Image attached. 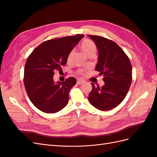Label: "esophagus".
I'll return each instance as SVG.
<instances>
[{
	"instance_id": "obj_1",
	"label": "esophagus",
	"mask_w": 157,
	"mask_h": 157,
	"mask_svg": "<svg viewBox=\"0 0 157 157\" xmlns=\"http://www.w3.org/2000/svg\"><path fill=\"white\" fill-rule=\"evenodd\" d=\"M84 82V80H81V79H78L77 81V84H81Z\"/></svg>"
}]
</instances>
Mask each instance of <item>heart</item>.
I'll list each match as a JSON object with an SVG mask.
<instances>
[{
  "label": "heart",
  "instance_id": "1",
  "mask_svg": "<svg viewBox=\"0 0 157 157\" xmlns=\"http://www.w3.org/2000/svg\"><path fill=\"white\" fill-rule=\"evenodd\" d=\"M80 47L81 49L86 55H88L91 53H96L97 50V46L94 42L90 40V39H85L80 44ZM73 53V51H71L69 54L67 56V61H69L71 60V54ZM77 74L78 75H85V70L84 69H79L77 71Z\"/></svg>",
  "mask_w": 157,
  "mask_h": 157
}]
</instances>
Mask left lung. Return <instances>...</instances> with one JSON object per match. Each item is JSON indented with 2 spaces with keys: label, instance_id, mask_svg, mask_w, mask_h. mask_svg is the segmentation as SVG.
<instances>
[{
  "label": "left lung",
  "instance_id": "obj_1",
  "mask_svg": "<svg viewBox=\"0 0 157 157\" xmlns=\"http://www.w3.org/2000/svg\"><path fill=\"white\" fill-rule=\"evenodd\" d=\"M99 51L96 71L103 75L102 87L91 83L92 90L88 100L96 108L109 111L117 107L124 100L132 83L130 61L125 52L116 42L106 38L88 35Z\"/></svg>",
  "mask_w": 157,
  "mask_h": 157
}]
</instances>
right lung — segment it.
I'll return each instance as SVG.
<instances>
[{
    "label": "right lung",
    "instance_id": "right-lung-1",
    "mask_svg": "<svg viewBox=\"0 0 157 157\" xmlns=\"http://www.w3.org/2000/svg\"><path fill=\"white\" fill-rule=\"evenodd\" d=\"M84 35L64 36L42 42L27 58L23 82L27 96L37 109L55 113L67 105L71 88L77 80L69 77L64 82H54L56 70L67 63V56Z\"/></svg>",
    "mask_w": 157,
    "mask_h": 157
}]
</instances>
